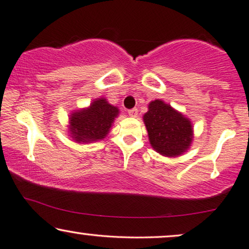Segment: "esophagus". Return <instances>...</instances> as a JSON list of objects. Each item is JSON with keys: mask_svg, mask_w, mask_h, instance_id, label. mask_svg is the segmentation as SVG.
Listing matches in <instances>:
<instances>
[{"mask_svg": "<svg viewBox=\"0 0 249 249\" xmlns=\"http://www.w3.org/2000/svg\"><path fill=\"white\" fill-rule=\"evenodd\" d=\"M138 113H139V110L136 109V108H133V109L128 110V115L131 117H136V116H138Z\"/></svg>", "mask_w": 249, "mask_h": 249, "instance_id": "1", "label": "esophagus"}]
</instances>
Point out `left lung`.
Segmentation results:
<instances>
[{"mask_svg":"<svg viewBox=\"0 0 249 249\" xmlns=\"http://www.w3.org/2000/svg\"><path fill=\"white\" fill-rule=\"evenodd\" d=\"M150 144L161 156L175 158L187 152L194 138L193 124L180 111L156 99L143 115Z\"/></svg>","mask_w":249,"mask_h":249,"instance_id":"1","label":"left lung"}]
</instances>
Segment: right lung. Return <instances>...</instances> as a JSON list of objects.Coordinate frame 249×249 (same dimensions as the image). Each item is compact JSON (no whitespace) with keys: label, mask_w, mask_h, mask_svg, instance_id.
I'll use <instances>...</instances> for the list:
<instances>
[{"label":"right lung","mask_w":249,"mask_h":249,"mask_svg":"<svg viewBox=\"0 0 249 249\" xmlns=\"http://www.w3.org/2000/svg\"><path fill=\"white\" fill-rule=\"evenodd\" d=\"M120 109L101 97L92 100L88 107L73 110L69 116V136L76 143H92L106 138Z\"/></svg>","instance_id":"1"}]
</instances>
